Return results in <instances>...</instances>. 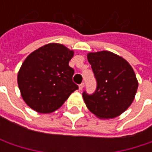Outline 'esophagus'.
<instances>
[{
    "instance_id": "1",
    "label": "esophagus",
    "mask_w": 152,
    "mask_h": 152,
    "mask_svg": "<svg viewBox=\"0 0 152 152\" xmlns=\"http://www.w3.org/2000/svg\"><path fill=\"white\" fill-rule=\"evenodd\" d=\"M83 87H84V83H82L81 84H79V90H83Z\"/></svg>"
}]
</instances>
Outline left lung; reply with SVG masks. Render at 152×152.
<instances>
[{
    "mask_svg": "<svg viewBox=\"0 0 152 152\" xmlns=\"http://www.w3.org/2000/svg\"><path fill=\"white\" fill-rule=\"evenodd\" d=\"M87 59L97 80L93 94L83 93L87 108L99 119L121 115L137 93L138 81L134 69L125 59L109 51L89 53Z\"/></svg>",
    "mask_w": 152,
    "mask_h": 152,
    "instance_id": "left-lung-1",
    "label": "left lung"
}]
</instances>
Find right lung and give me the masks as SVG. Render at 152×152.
Listing matches in <instances>:
<instances>
[{"instance_id": "add662e5", "label": "right lung", "mask_w": 152, "mask_h": 152, "mask_svg": "<svg viewBox=\"0 0 152 152\" xmlns=\"http://www.w3.org/2000/svg\"><path fill=\"white\" fill-rule=\"evenodd\" d=\"M74 51L50 43L30 53L23 62L17 83L24 102L34 111L50 113L63 105L78 86L72 81L69 62Z\"/></svg>"}]
</instances>
